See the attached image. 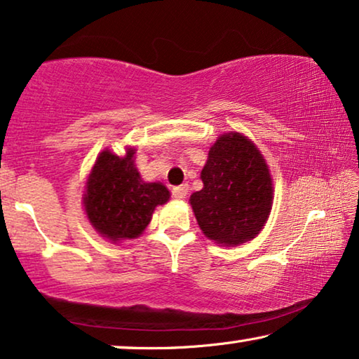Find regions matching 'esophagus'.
Segmentation results:
<instances>
[{
  "label": "esophagus",
  "mask_w": 359,
  "mask_h": 359,
  "mask_svg": "<svg viewBox=\"0 0 359 359\" xmlns=\"http://www.w3.org/2000/svg\"><path fill=\"white\" fill-rule=\"evenodd\" d=\"M187 194H189V185H187V184L174 187V189H172V196L175 200H184Z\"/></svg>",
  "instance_id": "34e87169"
}]
</instances>
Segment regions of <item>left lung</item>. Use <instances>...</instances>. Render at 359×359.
<instances>
[{"label":"left lung","instance_id":"obj_1","mask_svg":"<svg viewBox=\"0 0 359 359\" xmlns=\"http://www.w3.org/2000/svg\"><path fill=\"white\" fill-rule=\"evenodd\" d=\"M203 189L190 196L200 229L216 244L232 247L264 229L273 203L270 169L259 148L241 133L221 135L201 170Z\"/></svg>","mask_w":359,"mask_h":359}]
</instances>
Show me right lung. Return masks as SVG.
<instances>
[{
  "mask_svg": "<svg viewBox=\"0 0 359 359\" xmlns=\"http://www.w3.org/2000/svg\"><path fill=\"white\" fill-rule=\"evenodd\" d=\"M135 148L123 158L104 149L90 170L83 203L89 223L105 239L118 242L143 234L158 205L168 203L161 182H144L135 168Z\"/></svg>",
  "mask_w": 359,
  "mask_h": 359,
  "instance_id": "obj_1",
  "label": "right lung"
}]
</instances>
